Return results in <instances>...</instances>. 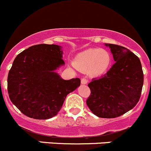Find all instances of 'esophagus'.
<instances>
[{"label": "esophagus", "instance_id": "esophagus-1", "mask_svg": "<svg viewBox=\"0 0 151 151\" xmlns=\"http://www.w3.org/2000/svg\"><path fill=\"white\" fill-rule=\"evenodd\" d=\"M81 82L82 84H86L88 82V79L86 78H82L81 79Z\"/></svg>", "mask_w": 151, "mask_h": 151}]
</instances>
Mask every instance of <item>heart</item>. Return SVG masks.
<instances>
[{
  "instance_id": "1",
  "label": "heart",
  "mask_w": 151,
  "mask_h": 151,
  "mask_svg": "<svg viewBox=\"0 0 151 151\" xmlns=\"http://www.w3.org/2000/svg\"><path fill=\"white\" fill-rule=\"evenodd\" d=\"M111 57L107 50L101 48H89L76 56L75 65L83 70L89 71L93 75H101L109 68Z\"/></svg>"
}]
</instances>
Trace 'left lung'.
<instances>
[{
	"instance_id": "left-lung-1",
	"label": "left lung",
	"mask_w": 151,
	"mask_h": 151,
	"mask_svg": "<svg viewBox=\"0 0 151 151\" xmlns=\"http://www.w3.org/2000/svg\"><path fill=\"white\" fill-rule=\"evenodd\" d=\"M115 63L101 77L88 83L86 105L94 114L114 118L132 109L139 101L144 74L138 56L123 46L108 44Z\"/></svg>"
}]
</instances>
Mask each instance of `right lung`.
<instances>
[{"mask_svg":"<svg viewBox=\"0 0 151 151\" xmlns=\"http://www.w3.org/2000/svg\"><path fill=\"white\" fill-rule=\"evenodd\" d=\"M61 46L40 44L19 53L7 78L12 104L31 118L46 120L60 111L67 95L80 86L78 78L64 80L54 72L65 62Z\"/></svg>","mask_w":151,"mask_h":151,"instance_id":"right-lung-1","label":"right lung"}]
</instances>
